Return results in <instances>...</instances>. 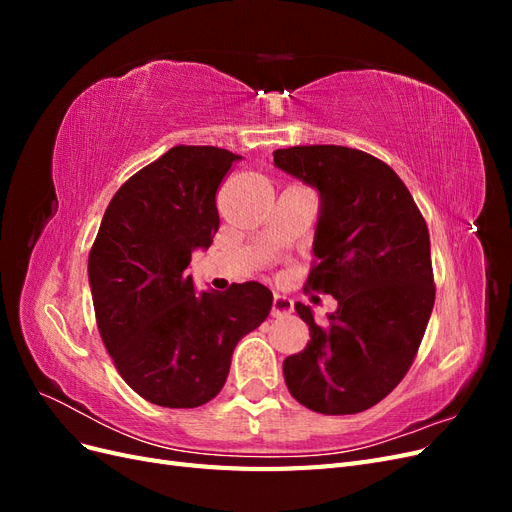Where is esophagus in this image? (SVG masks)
Segmentation results:
<instances>
[{"label": "esophagus", "mask_w": 512, "mask_h": 512, "mask_svg": "<svg viewBox=\"0 0 512 512\" xmlns=\"http://www.w3.org/2000/svg\"><path fill=\"white\" fill-rule=\"evenodd\" d=\"M292 312V299L284 297V294H273V305H271V316L282 318Z\"/></svg>", "instance_id": "obj_1"}]
</instances>
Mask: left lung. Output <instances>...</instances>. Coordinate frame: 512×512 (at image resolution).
Wrapping results in <instances>:
<instances>
[{"instance_id":"1","label":"left lung","mask_w":512,"mask_h":512,"mask_svg":"<svg viewBox=\"0 0 512 512\" xmlns=\"http://www.w3.org/2000/svg\"><path fill=\"white\" fill-rule=\"evenodd\" d=\"M273 162L320 196L307 288L337 301L327 324L294 303L312 339L284 361L286 386L314 412H363L406 376L425 335L436 301L427 224L395 170L365 151L290 147Z\"/></svg>"}]
</instances>
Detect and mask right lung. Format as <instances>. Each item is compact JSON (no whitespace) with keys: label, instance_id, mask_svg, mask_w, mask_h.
<instances>
[{"label":"right lung","instance_id":"obj_1","mask_svg":"<svg viewBox=\"0 0 512 512\" xmlns=\"http://www.w3.org/2000/svg\"><path fill=\"white\" fill-rule=\"evenodd\" d=\"M237 160L218 147L168 149L117 190L89 252L102 342L130 389L156 406L211 401L239 339L271 312L267 286L196 290L188 273L218 232L215 192Z\"/></svg>","mask_w":512,"mask_h":512}]
</instances>
